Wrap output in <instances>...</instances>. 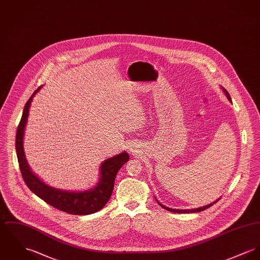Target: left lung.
Listing matches in <instances>:
<instances>
[{"instance_id":"8db88e82","label":"left lung","mask_w":260,"mask_h":260,"mask_svg":"<svg viewBox=\"0 0 260 260\" xmlns=\"http://www.w3.org/2000/svg\"><path fill=\"white\" fill-rule=\"evenodd\" d=\"M223 88V87H222ZM223 91L225 92V95H226V98H228V100L232 103V100H231V96H230V94H229V92L225 90V88H223ZM220 200V198L219 199H217L215 202H213V203H211V204H208L206 206H203V207L200 208H195V209H186V210H179V209H172V208L166 207L165 205H162L161 203H159L157 200H156V202H157V204H159L160 205V207L164 208V209H166V210H168V211H170V212H173V213H178V214H180V213H196V212H201V211H203V210H206L207 208L211 207L213 204H215L216 202H218Z\"/></svg>"}]
</instances>
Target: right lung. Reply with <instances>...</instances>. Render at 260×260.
I'll use <instances>...</instances> for the list:
<instances>
[{
  "mask_svg": "<svg viewBox=\"0 0 260 260\" xmlns=\"http://www.w3.org/2000/svg\"><path fill=\"white\" fill-rule=\"evenodd\" d=\"M40 87L35 90L25 104L17 130L16 150L21 176L27 187L35 195L60 211L72 215H88L95 213L102 210L108 202L113 191L116 174L121 169L122 166L129 160V156L126 152H123L119 155L105 159L100 168V181L93 188L89 190L71 192L57 189L49 186L48 184H45L31 172L23 152V134L29 113V107L32 102V98Z\"/></svg>",
  "mask_w": 260,
  "mask_h": 260,
  "instance_id": "obj_1",
  "label": "right lung"
}]
</instances>
